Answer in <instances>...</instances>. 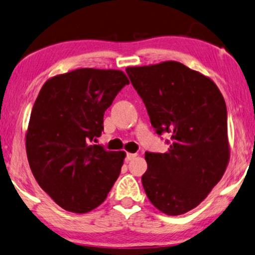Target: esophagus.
<instances>
[{
	"instance_id": "obj_1",
	"label": "esophagus",
	"mask_w": 255,
	"mask_h": 255,
	"mask_svg": "<svg viewBox=\"0 0 255 255\" xmlns=\"http://www.w3.org/2000/svg\"><path fill=\"white\" fill-rule=\"evenodd\" d=\"M134 157H136V154H131V152H127V154H126L125 161H126V162H129V161H131V159H133Z\"/></svg>"
}]
</instances>
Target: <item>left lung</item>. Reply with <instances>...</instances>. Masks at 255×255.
<instances>
[{
  "mask_svg": "<svg viewBox=\"0 0 255 255\" xmlns=\"http://www.w3.org/2000/svg\"><path fill=\"white\" fill-rule=\"evenodd\" d=\"M168 152H145L142 185L159 211L178 216L205 199L230 157L227 111L217 85L178 62L126 69Z\"/></svg>",
  "mask_w": 255,
  "mask_h": 255,
  "instance_id": "left-lung-1",
  "label": "left lung"
}]
</instances>
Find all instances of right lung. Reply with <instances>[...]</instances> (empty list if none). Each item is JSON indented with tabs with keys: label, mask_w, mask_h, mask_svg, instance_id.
Masks as SVG:
<instances>
[{
	"label": "right lung",
	"mask_w": 255,
	"mask_h": 255,
	"mask_svg": "<svg viewBox=\"0 0 255 255\" xmlns=\"http://www.w3.org/2000/svg\"><path fill=\"white\" fill-rule=\"evenodd\" d=\"M129 84L118 70L79 69L51 78L33 105L25 145L40 188L60 208L85 213L103 203L120 175L124 151L93 144L105 111Z\"/></svg>",
	"instance_id": "obj_1"
}]
</instances>
